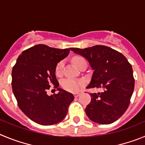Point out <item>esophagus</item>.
<instances>
[{
	"label": "esophagus",
	"mask_w": 145,
	"mask_h": 145,
	"mask_svg": "<svg viewBox=\"0 0 145 145\" xmlns=\"http://www.w3.org/2000/svg\"><path fill=\"white\" fill-rule=\"evenodd\" d=\"M80 95V93H74V96H75V97H78Z\"/></svg>",
	"instance_id": "34e87169"
}]
</instances>
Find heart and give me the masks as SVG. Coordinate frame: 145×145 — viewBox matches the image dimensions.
I'll return each instance as SVG.
<instances>
[{"label":"heart","instance_id":"1","mask_svg":"<svg viewBox=\"0 0 145 145\" xmlns=\"http://www.w3.org/2000/svg\"><path fill=\"white\" fill-rule=\"evenodd\" d=\"M73 63L76 65L78 67H79L80 65L83 62H86L85 59L80 57H75L72 60ZM64 62L62 61H59L56 66V69H55V72L57 75H60L62 72V68H63ZM85 84V81L84 80H77V79L73 78H67L62 80L61 82V86L64 89H65L67 91L70 92H77L80 90V88H81Z\"/></svg>","mask_w":145,"mask_h":145}]
</instances>
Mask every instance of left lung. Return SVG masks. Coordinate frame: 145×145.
Listing matches in <instances>:
<instances>
[{
  "label": "left lung",
  "mask_w": 145,
  "mask_h": 145,
  "mask_svg": "<svg viewBox=\"0 0 145 145\" xmlns=\"http://www.w3.org/2000/svg\"><path fill=\"white\" fill-rule=\"evenodd\" d=\"M86 59L93 70L86 88H102V93H91L86 107L88 118L99 124H110L123 115L130 104L134 88L132 67L123 55L105 46L86 48H70Z\"/></svg>",
  "instance_id": "obj_1"
}]
</instances>
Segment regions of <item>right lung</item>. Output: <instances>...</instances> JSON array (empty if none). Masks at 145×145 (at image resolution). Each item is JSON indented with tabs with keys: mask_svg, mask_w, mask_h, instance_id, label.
Returning <instances> with one entry per match:
<instances>
[{
	"mask_svg": "<svg viewBox=\"0 0 145 145\" xmlns=\"http://www.w3.org/2000/svg\"><path fill=\"white\" fill-rule=\"evenodd\" d=\"M69 53V48L38 44L24 51L13 67L11 85L18 106L30 120L40 125L61 122L74 100L72 93L58 88L55 75L57 65ZM51 86L57 88L58 93L48 96L46 92Z\"/></svg>",
	"mask_w": 145,
	"mask_h": 145,
	"instance_id": "right-lung-1",
	"label": "right lung"
}]
</instances>
